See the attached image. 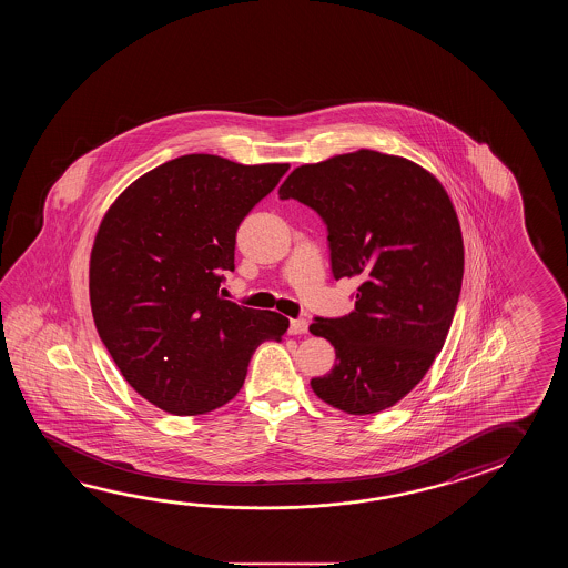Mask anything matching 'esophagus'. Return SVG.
Wrapping results in <instances>:
<instances>
[{
  "label": "esophagus",
  "mask_w": 568,
  "mask_h": 568,
  "mask_svg": "<svg viewBox=\"0 0 568 568\" xmlns=\"http://www.w3.org/2000/svg\"><path fill=\"white\" fill-rule=\"evenodd\" d=\"M306 331H308V321H304V318L290 321V335H304Z\"/></svg>",
  "instance_id": "obj_1"
}]
</instances>
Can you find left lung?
Listing matches in <instances>:
<instances>
[{"instance_id": "left-lung-1", "label": "left lung", "mask_w": 568, "mask_h": 568, "mask_svg": "<svg viewBox=\"0 0 568 568\" xmlns=\"http://www.w3.org/2000/svg\"><path fill=\"white\" fill-rule=\"evenodd\" d=\"M278 194L325 221L333 278L362 280L355 311L311 325L337 355L314 394L355 416L386 410L430 369L457 311L465 252L447 191L406 158L359 150L292 170Z\"/></svg>"}]
</instances>
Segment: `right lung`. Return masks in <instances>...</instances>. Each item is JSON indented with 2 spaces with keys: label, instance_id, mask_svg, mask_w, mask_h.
Segmentation results:
<instances>
[{
  "label": "right lung",
  "instance_id": "1",
  "mask_svg": "<svg viewBox=\"0 0 568 568\" xmlns=\"http://www.w3.org/2000/svg\"><path fill=\"white\" fill-rule=\"evenodd\" d=\"M288 169L189 154L109 206L91 252V311L128 384L158 408H221L242 389L254 351L284 337L286 316L225 301L219 288L235 270L243 219Z\"/></svg>",
  "mask_w": 568,
  "mask_h": 568
}]
</instances>
